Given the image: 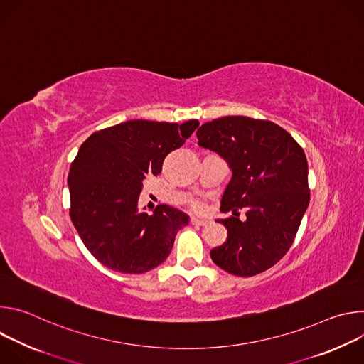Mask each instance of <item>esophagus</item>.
<instances>
[{"label":"esophagus","instance_id":"34e87169","mask_svg":"<svg viewBox=\"0 0 364 364\" xmlns=\"http://www.w3.org/2000/svg\"><path fill=\"white\" fill-rule=\"evenodd\" d=\"M190 223H191V225H194V226H205L207 223H209V220H205V219H197V218H191V219H190Z\"/></svg>","mask_w":364,"mask_h":364}]
</instances>
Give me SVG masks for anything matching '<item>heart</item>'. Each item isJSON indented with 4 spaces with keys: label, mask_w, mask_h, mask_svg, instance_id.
Returning a JSON list of instances; mask_svg holds the SVG:
<instances>
[{
    "label": "heart",
    "mask_w": 364,
    "mask_h": 364,
    "mask_svg": "<svg viewBox=\"0 0 364 364\" xmlns=\"http://www.w3.org/2000/svg\"><path fill=\"white\" fill-rule=\"evenodd\" d=\"M191 207H193L196 212H203L204 210V203L201 200H194L191 203Z\"/></svg>",
    "instance_id": "obj_1"
}]
</instances>
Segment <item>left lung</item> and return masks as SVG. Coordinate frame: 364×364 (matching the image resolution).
Listing matches in <instances>:
<instances>
[{
  "label": "left lung",
  "mask_w": 364,
  "mask_h": 364,
  "mask_svg": "<svg viewBox=\"0 0 364 364\" xmlns=\"http://www.w3.org/2000/svg\"><path fill=\"white\" fill-rule=\"evenodd\" d=\"M196 135L232 170L220 210L233 216L218 220L228 239L210 250L213 262L236 277L269 269L291 247L309 203L304 149L279 125L247 117L213 119ZM239 208L247 210L245 221Z\"/></svg>",
  "instance_id": "obj_1"
}]
</instances>
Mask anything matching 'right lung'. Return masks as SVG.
Wrapping results in <instances>:
<instances>
[{
  "label": "right lung",
  "mask_w": 364,
  "mask_h": 364,
  "mask_svg": "<svg viewBox=\"0 0 364 364\" xmlns=\"http://www.w3.org/2000/svg\"><path fill=\"white\" fill-rule=\"evenodd\" d=\"M197 127V119L180 125L132 119L93 132L80 145L68 178L70 219L103 267L144 274L166 261L188 216L167 204L148 215L138 209L139 193Z\"/></svg>",
  "instance_id": "obj_1"
}]
</instances>
